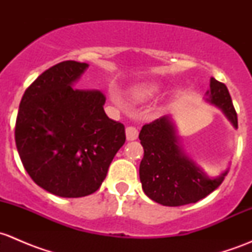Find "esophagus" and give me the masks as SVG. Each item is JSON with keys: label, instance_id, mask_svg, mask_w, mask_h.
<instances>
[{"label": "esophagus", "instance_id": "esophagus-1", "mask_svg": "<svg viewBox=\"0 0 252 252\" xmlns=\"http://www.w3.org/2000/svg\"><path fill=\"white\" fill-rule=\"evenodd\" d=\"M126 140L131 141V140H135V139H138L139 131L135 126H128L126 128Z\"/></svg>", "mask_w": 252, "mask_h": 252}]
</instances>
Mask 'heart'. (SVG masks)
Wrapping results in <instances>:
<instances>
[{"label":"heart","instance_id":"obj_1","mask_svg":"<svg viewBox=\"0 0 252 252\" xmlns=\"http://www.w3.org/2000/svg\"><path fill=\"white\" fill-rule=\"evenodd\" d=\"M159 91V86L154 83H146V84H139L131 88L129 90L128 96L133 102H145V101L150 100L154 97L157 93Z\"/></svg>","mask_w":252,"mask_h":252}]
</instances>
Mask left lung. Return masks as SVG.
Returning <instances> with one entry per match:
<instances>
[{
    "mask_svg": "<svg viewBox=\"0 0 252 252\" xmlns=\"http://www.w3.org/2000/svg\"><path fill=\"white\" fill-rule=\"evenodd\" d=\"M207 98L225 113L238 128V117L227 86L210 79ZM139 139L144 147L140 162V182L144 192L163 206L194 204L210 195L222 184L227 172L208 178L182 152L174 126L168 117H161L141 128Z\"/></svg>",
    "mask_w": 252,
    "mask_h": 252,
    "instance_id": "1",
    "label": "left lung"
}]
</instances>
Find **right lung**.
<instances>
[{"label":"right lung","mask_w":252,"mask_h":252,"mask_svg":"<svg viewBox=\"0 0 252 252\" xmlns=\"http://www.w3.org/2000/svg\"><path fill=\"white\" fill-rule=\"evenodd\" d=\"M86 68V63L64 61L45 70L25 90L16 121L25 171L61 197L95 192L126 142L123 124L105 113L103 93L72 88Z\"/></svg>","instance_id":"right-lung-1"}]
</instances>
